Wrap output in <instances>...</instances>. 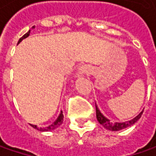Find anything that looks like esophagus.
I'll use <instances>...</instances> for the list:
<instances>
[{
  "instance_id": "34e87169",
  "label": "esophagus",
  "mask_w": 156,
  "mask_h": 156,
  "mask_svg": "<svg viewBox=\"0 0 156 156\" xmlns=\"http://www.w3.org/2000/svg\"><path fill=\"white\" fill-rule=\"evenodd\" d=\"M80 70H81V72H83V71H85V70H84V69H83V68H81V69H80Z\"/></svg>"
}]
</instances>
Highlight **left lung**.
<instances>
[{
  "label": "left lung",
  "instance_id": "left-lung-1",
  "mask_svg": "<svg viewBox=\"0 0 156 156\" xmlns=\"http://www.w3.org/2000/svg\"><path fill=\"white\" fill-rule=\"evenodd\" d=\"M95 109H96V118H97V121L99 122L101 125H102L104 128L106 129L112 130V131H118V130H121V129H125V128H128L129 126L135 124L140 118H141V115L143 113V111L141 112L137 116L134 118L133 120L129 121V122H110V121L108 119H107L106 117L102 115V114L100 112L99 108H97V106L95 105Z\"/></svg>",
  "mask_w": 156,
  "mask_h": 156
}]
</instances>
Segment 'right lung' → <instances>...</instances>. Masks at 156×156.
<instances>
[{
    "label": "right lung",
    "instance_id": "add662e5",
    "mask_svg": "<svg viewBox=\"0 0 156 156\" xmlns=\"http://www.w3.org/2000/svg\"><path fill=\"white\" fill-rule=\"evenodd\" d=\"M29 34H30V30L27 32V33H26L22 37H21L20 38V40H19V41H18V44L21 42V41L23 39H25V38H27V36L29 35ZM63 114L62 112H61V114H60V115L58 116V118L56 119V121L55 122L53 123V124H51L50 126H48V127H47L46 129H42V128H38V127H36V125H32V124H30L32 127H33L34 129H38L39 131H48V130H54L55 129H56V128H58L60 125H62V123L63 122Z\"/></svg>",
    "mask_w": 156,
    "mask_h": 156
}]
</instances>
